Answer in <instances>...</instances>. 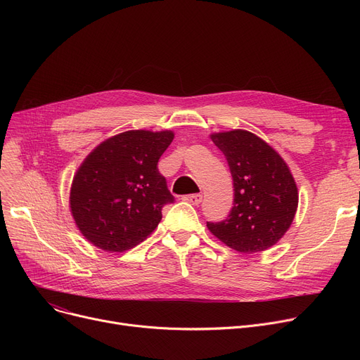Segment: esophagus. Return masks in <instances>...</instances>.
Here are the masks:
<instances>
[{"mask_svg":"<svg viewBox=\"0 0 360 360\" xmlns=\"http://www.w3.org/2000/svg\"><path fill=\"white\" fill-rule=\"evenodd\" d=\"M182 200H184V201H186V202H191L193 205H198V204L201 202V200H202V195H201V194H191V195H184V197H182Z\"/></svg>","mask_w":360,"mask_h":360,"instance_id":"1","label":"esophagus"}]
</instances>
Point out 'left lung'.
<instances>
[{"mask_svg":"<svg viewBox=\"0 0 360 360\" xmlns=\"http://www.w3.org/2000/svg\"><path fill=\"white\" fill-rule=\"evenodd\" d=\"M228 160L235 198L229 217L209 231L229 248L254 254L271 248L289 231L299 193L288 163L277 151L247 129L210 134Z\"/></svg>","mask_w":360,"mask_h":360,"instance_id":"8db88e82","label":"left lung"}]
</instances>
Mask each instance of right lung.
Here are the masks:
<instances>
[{"instance_id":"right-lung-1","label":"right lung","mask_w":360,"mask_h":360,"mask_svg":"<svg viewBox=\"0 0 360 360\" xmlns=\"http://www.w3.org/2000/svg\"><path fill=\"white\" fill-rule=\"evenodd\" d=\"M174 131L131 129L94 147L75 172L70 212L80 233L99 250L124 252L143 242L174 201L158 162Z\"/></svg>"}]
</instances>
